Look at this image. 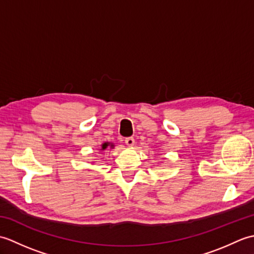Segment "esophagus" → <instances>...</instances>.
<instances>
[{
    "mask_svg": "<svg viewBox=\"0 0 254 254\" xmlns=\"http://www.w3.org/2000/svg\"><path fill=\"white\" fill-rule=\"evenodd\" d=\"M134 143H135V139H134L133 137H127L126 138V144L127 145V146H133Z\"/></svg>",
    "mask_w": 254,
    "mask_h": 254,
    "instance_id": "1",
    "label": "esophagus"
}]
</instances>
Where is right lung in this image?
Segmentation results:
<instances>
[{"label":"right lung","instance_id":"1","mask_svg":"<svg viewBox=\"0 0 254 254\" xmlns=\"http://www.w3.org/2000/svg\"><path fill=\"white\" fill-rule=\"evenodd\" d=\"M109 146H110V147H113V144H112V143H109V142H106V143H104V144H101L100 150H105V149H107Z\"/></svg>","mask_w":254,"mask_h":254}]
</instances>
